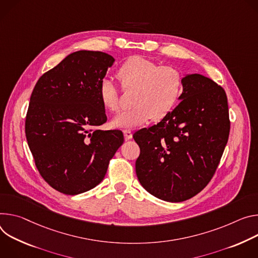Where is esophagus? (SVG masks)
Segmentation results:
<instances>
[{
  "label": "esophagus",
  "instance_id": "esophagus-1",
  "mask_svg": "<svg viewBox=\"0 0 258 258\" xmlns=\"http://www.w3.org/2000/svg\"><path fill=\"white\" fill-rule=\"evenodd\" d=\"M123 133H124V136H125V139H126V140H129V139L132 138V132H131V130L126 129V130L123 131Z\"/></svg>",
  "mask_w": 258,
  "mask_h": 258
}]
</instances>
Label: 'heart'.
Listing matches in <instances>:
<instances>
[{"label": "heart", "mask_w": 258, "mask_h": 258, "mask_svg": "<svg viewBox=\"0 0 258 258\" xmlns=\"http://www.w3.org/2000/svg\"><path fill=\"white\" fill-rule=\"evenodd\" d=\"M123 90H134L131 109L120 111L111 120L117 128H132L152 118L161 120L177 104L183 89L182 74L175 68L163 66L141 56L127 59L117 71ZM99 99L109 111L120 107L119 90L110 79L99 85Z\"/></svg>", "instance_id": "obj_1"}]
</instances>
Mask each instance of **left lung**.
Masks as SVG:
<instances>
[{
    "mask_svg": "<svg viewBox=\"0 0 258 258\" xmlns=\"http://www.w3.org/2000/svg\"><path fill=\"white\" fill-rule=\"evenodd\" d=\"M178 105L163 120L140 129L136 175L151 195L182 202L201 191L213 177L230 134L226 94L199 74L183 78Z\"/></svg>",
    "mask_w": 258,
    "mask_h": 258,
    "instance_id": "left-lung-1",
    "label": "left lung"
}]
</instances>
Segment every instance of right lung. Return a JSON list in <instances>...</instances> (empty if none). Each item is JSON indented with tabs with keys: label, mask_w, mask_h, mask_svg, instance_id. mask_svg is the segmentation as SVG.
I'll return each mask as SVG.
<instances>
[{
	"label": "right lung",
	"mask_w": 258,
	"mask_h": 258,
	"mask_svg": "<svg viewBox=\"0 0 258 258\" xmlns=\"http://www.w3.org/2000/svg\"><path fill=\"white\" fill-rule=\"evenodd\" d=\"M114 58L100 51L68 55L45 73L33 90L25 136L44 180L66 195L99 184L123 145L121 130H97L106 122L99 85Z\"/></svg>",
	"instance_id": "obj_1"
}]
</instances>
